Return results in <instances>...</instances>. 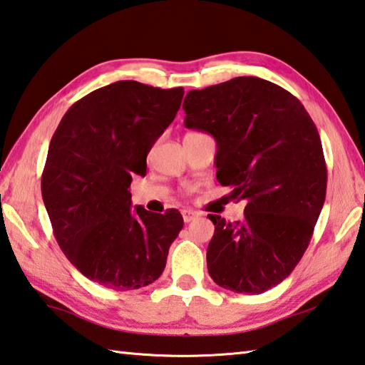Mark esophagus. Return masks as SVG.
Listing matches in <instances>:
<instances>
[{
    "label": "esophagus",
    "instance_id": "34e87169",
    "mask_svg": "<svg viewBox=\"0 0 365 365\" xmlns=\"http://www.w3.org/2000/svg\"><path fill=\"white\" fill-rule=\"evenodd\" d=\"M182 217H183L185 223H190V221L197 218V213L191 209H185V210H182Z\"/></svg>",
    "mask_w": 365,
    "mask_h": 365
}]
</instances>
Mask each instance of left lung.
Segmentation results:
<instances>
[{
	"label": "left lung",
	"instance_id": "1",
	"mask_svg": "<svg viewBox=\"0 0 365 365\" xmlns=\"http://www.w3.org/2000/svg\"><path fill=\"white\" fill-rule=\"evenodd\" d=\"M183 110L185 126L217 140L218 182L247 201L242 221L209 215L207 269L221 288L261 294L294 270L323 209L327 169L317 126L296 96L259 77L191 90Z\"/></svg>",
	"mask_w": 365,
	"mask_h": 365
}]
</instances>
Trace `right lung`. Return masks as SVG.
Masks as SVG:
<instances>
[{
	"label": "right lung",
	"mask_w": 365,
	"mask_h": 365,
	"mask_svg": "<svg viewBox=\"0 0 365 365\" xmlns=\"http://www.w3.org/2000/svg\"><path fill=\"white\" fill-rule=\"evenodd\" d=\"M183 88L120 81L64 113L50 140L41 191L56 242L90 280L130 291L158 280L183 227L180 212L131 210L130 185L180 109Z\"/></svg>",
	"instance_id": "right-lung-1"
}]
</instances>
